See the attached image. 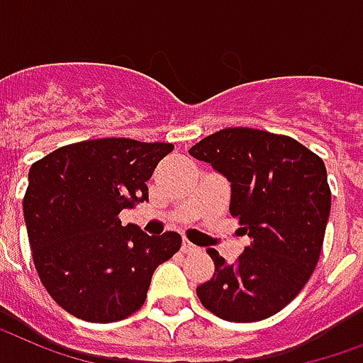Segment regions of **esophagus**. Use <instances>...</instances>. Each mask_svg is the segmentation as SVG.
Segmentation results:
<instances>
[{
    "label": "esophagus",
    "instance_id": "obj_1",
    "mask_svg": "<svg viewBox=\"0 0 363 363\" xmlns=\"http://www.w3.org/2000/svg\"><path fill=\"white\" fill-rule=\"evenodd\" d=\"M182 250H184V252H195L197 247L193 243H189V241H184V243H182Z\"/></svg>",
    "mask_w": 363,
    "mask_h": 363
}]
</instances>
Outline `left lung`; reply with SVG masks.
<instances>
[{"label": "left lung", "mask_w": 363, "mask_h": 363, "mask_svg": "<svg viewBox=\"0 0 363 363\" xmlns=\"http://www.w3.org/2000/svg\"><path fill=\"white\" fill-rule=\"evenodd\" d=\"M231 184V216L250 237L237 262L218 250L211 281L197 287L206 310L225 321L266 320L293 301L320 260L331 211L323 160L289 135L225 128L189 149Z\"/></svg>", "instance_id": "obj_1"}]
</instances>
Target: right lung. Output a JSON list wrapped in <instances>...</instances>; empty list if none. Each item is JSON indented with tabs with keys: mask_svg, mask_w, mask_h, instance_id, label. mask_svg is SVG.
I'll return each mask as SVG.
<instances>
[{
	"mask_svg": "<svg viewBox=\"0 0 363 363\" xmlns=\"http://www.w3.org/2000/svg\"><path fill=\"white\" fill-rule=\"evenodd\" d=\"M172 143L126 138L59 147L32 164L23 211L34 266L51 298L91 323L138 312L151 277L182 247L176 231L149 237L118 214L149 199L147 182Z\"/></svg>",
	"mask_w": 363,
	"mask_h": 363,
	"instance_id": "1",
	"label": "right lung"
}]
</instances>
